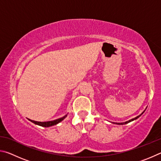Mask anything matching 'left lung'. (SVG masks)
<instances>
[{"label": "left lung", "instance_id": "obj_1", "mask_svg": "<svg viewBox=\"0 0 161 161\" xmlns=\"http://www.w3.org/2000/svg\"><path fill=\"white\" fill-rule=\"evenodd\" d=\"M144 111L141 114H140L139 116H136V118H134V119H130V120H129V121H126V122H124V123H114V124H119V125H124V124H128V123H129V122H130V121H133V120H136V119H137L138 118H139V117L142 115V114L144 113Z\"/></svg>", "mask_w": 161, "mask_h": 161}]
</instances>
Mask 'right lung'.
Instances as JSON below:
<instances>
[{
	"label": "right lung",
	"instance_id": "1",
	"mask_svg": "<svg viewBox=\"0 0 161 161\" xmlns=\"http://www.w3.org/2000/svg\"><path fill=\"white\" fill-rule=\"evenodd\" d=\"M67 115H65L63 117H62V118H59L58 119H56V120H54V121H45V122H40V121H33V120H31L29 119L30 121L32 123H34L35 124H37V125H39V126H41L43 127H50L52 126H54V125H56L58 124L59 122H61L62 121H63V120L66 118Z\"/></svg>",
	"mask_w": 161,
	"mask_h": 161
}]
</instances>
